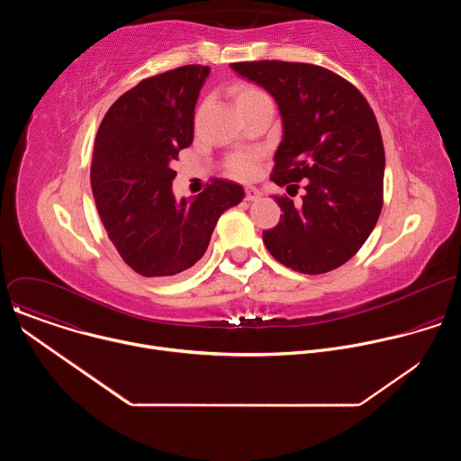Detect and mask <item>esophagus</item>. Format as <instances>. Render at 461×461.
<instances>
[{
	"label": "esophagus",
	"instance_id": "1",
	"mask_svg": "<svg viewBox=\"0 0 461 461\" xmlns=\"http://www.w3.org/2000/svg\"><path fill=\"white\" fill-rule=\"evenodd\" d=\"M260 194H262V193H260L257 187H253V185H248V187L244 189V199H246V201H258Z\"/></svg>",
	"mask_w": 461,
	"mask_h": 461
}]
</instances>
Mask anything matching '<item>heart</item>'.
<instances>
[{
  "mask_svg": "<svg viewBox=\"0 0 461 461\" xmlns=\"http://www.w3.org/2000/svg\"><path fill=\"white\" fill-rule=\"evenodd\" d=\"M265 100H270L268 95L262 91L260 87L253 86V84H240L235 89V102H237L239 111L248 107V105L265 102ZM257 158H258L257 153H237L230 160V173L233 176H237V178H249V176H253V173L257 169Z\"/></svg>",
  "mask_w": 461,
  "mask_h": 461,
  "instance_id": "heart-1",
  "label": "heart"
}]
</instances>
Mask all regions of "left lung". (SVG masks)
I'll return each instance as SVG.
<instances>
[{
    "label": "left lung",
    "instance_id": "obj_1",
    "mask_svg": "<svg viewBox=\"0 0 461 461\" xmlns=\"http://www.w3.org/2000/svg\"><path fill=\"white\" fill-rule=\"evenodd\" d=\"M231 68L279 105L283 140L270 178L295 193L297 182L304 185L299 204L276 196L283 215L276 228L262 231V240L299 274L343 267L383 208L384 148L372 107L356 86L319 65L262 59Z\"/></svg>",
    "mask_w": 461,
    "mask_h": 461
}]
</instances>
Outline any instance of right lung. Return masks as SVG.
<instances>
[{
  "instance_id": "obj_1",
  "label": "right lung",
  "mask_w": 461,
  "mask_h": 461,
  "mask_svg": "<svg viewBox=\"0 0 461 461\" xmlns=\"http://www.w3.org/2000/svg\"><path fill=\"white\" fill-rule=\"evenodd\" d=\"M208 75V65H184L149 77L123 93L98 127L91 162L96 210L125 265L144 277L191 268L219 217L244 196L222 178L180 203L171 191V162L193 142L194 104Z\"/></svg>"
}]
</instances>
